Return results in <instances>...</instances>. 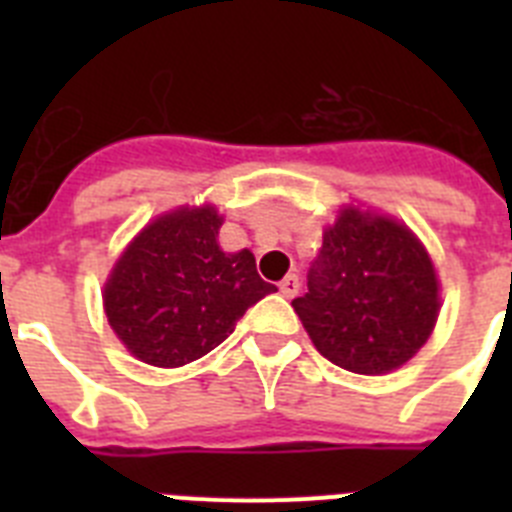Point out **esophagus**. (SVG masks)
Here are the masks:
<instances>
[{
    "instance_id": "esophagus-1",
    "label": "esophagus",
    "mask_w": 512,
    "mask_h": 512,
    "mask_svg": "<svg viewBox=\"0 0 512 512\" xmlns=\"http://www.w3.org/2000/svg\"><path fill=\"white\" fill-rule=\"evenodd\" d=\"M279 292H282V297H287V300H292V297L300 292V279L295 277V274H287V277L279 282Z\"/></svg>"
}]
</instances>
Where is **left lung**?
<instances>
[{"label": "left lung", "instance_id": "1", "mask_svg": "<svg viewBox=\"0 0 512 512\" xmlns=\"http://www.w3.org/2000/svg\"><path fill=\"white\" fill-rule=\"evenodd\" d=\"M312 346L336 366L379 377L408 364L436 328L441 282L408 225L348 202L323 228V248L292 300Z\"/></svg>", "mask_w": 512, "mask_h": 512}]
</instances>
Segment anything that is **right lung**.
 Listing matches in <instances>:
<instances>
[{
	"mask_svg": "<svg viewBox=\"0 0 512 512\" xmlns=\"http://www.w3.org/2000/svg\"><path fill=\"white\" fill-rule=\"evenodd\" d=\"M215 205H182L153 217L122 248L102 287L112 333L143 364L176 369L210 354L238 318L277 287L259 277L248 248L217 243Z\"/></svg>",
	"mask_w": 512,
	"mask_h": 512,
	"instance_id": "obj_1",
	"label": "right lung"
}]
</instances>
